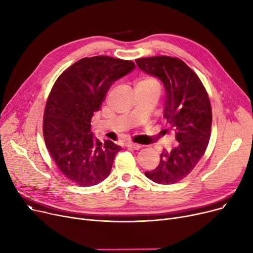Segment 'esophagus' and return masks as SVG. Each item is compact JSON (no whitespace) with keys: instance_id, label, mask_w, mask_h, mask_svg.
Returning <instances> with one entry per match:
<instances>
[{"instance_id":"1","label":"esophagus","mask_w":253,"mask_h":253,"mask_svg":"<svg viewBox=\"0 0 253 253\" xmlns=\"http://www.w3.org/2000/svg\"><path fill=\"white\" fill-rule=\"evenodd\" d=\"M127 148L129 149H132V150H140L142 148L141 144H138V143H133V142H130V143H127Z\"/></svg>"}]
</instances>
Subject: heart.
I'll return each mask as SVG.
<instances>
[{
    "mask_svg": "<svg viewBox=\"0 0 253 253\" xmlns=\"http://www.w3.org/2000/svg\"><path fill=\"white\" fill-rule=\"evenodd\" d=\"M136 86H141L144 88H150V89H159V84L154 78L151 77H145L140 79L137 82Z\"/></svg>",
    "mask_w": 253,
    "mask_h": 253,
    "instance_id": "1",
    "label": "heart"
}]
</instances>
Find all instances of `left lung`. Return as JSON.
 Instances as JSON below:
<instances>
[{
    "mask_svg": "<svg viewBox=\"0 0 253 253\" xmlns=\"http://www.w3.org/2000/svg\"><path fill=\"white\" fill-rule=\"evenodd\" d=\"M135 62L143 73L163 83V117L178 141L170 152L163 151L157 168L144 174L157 183H175L191 173L206 151L212 123L209 97L199 77L176 57L155 56Z\"/></svg>",
    "mask_w": 253,
    "mask_h": 253,
    "instance_id": "8db88e82",
    "label": "left lung"
}]
</instances>
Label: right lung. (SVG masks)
Masks as SVG:
<instances>
[{"instance_id":"right-lung-1","label":"right lung","mask_w":253,"mask_h":253,"mask_svg":"<svg viewBox=\"0 0 253 253\" xmlns=\"http://www.w3.org/2000/svg\"><path fill=\"white\" fill-rule=\"evenodd\" d=\"M134 68V62L110 56L85 57L53 86L44 113V139L58 169L75 183L91 187L110 175L122 148L93 136L91 119L113 83Z\"/></svg>"}]
</instances>
